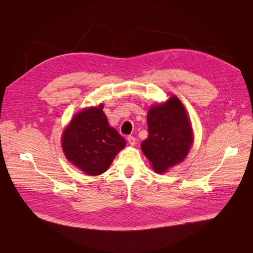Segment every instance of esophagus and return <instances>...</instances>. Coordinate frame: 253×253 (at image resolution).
<instances>
[{"label":"esophagus","mask_w":253,"mask_h":253,"mask_svg":"<svg viewBox=\"0 0 253 253\" xmlns=\"http://www.w3.org/2000/svg\"><path fill=\"white\" fill-rule=\"evenodd\" d=\"M127 140H128V142H129L130 145H134L135 142H136V141H135V140H136L135 137H133V136H131V135L127 137Z\"/></svg>","instance_id":"obj_1"}]
</instances>
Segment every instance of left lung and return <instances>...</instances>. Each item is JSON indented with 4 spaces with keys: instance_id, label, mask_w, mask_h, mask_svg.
<instances>
[{
    "instance_id": "8db88e82",
    "label": "left lung",
    "mask_w": 253,
    "mask_h": 253,
    "mask_svg": "<svg viewBox=\"0 0 253 253\" xmlns=\"http://www.w3.org/2000/svg\"><path fill=\"white\" fill-rule=\"evenodd\" d=\"M148 137L141 148L157 172H165L181 163L193 143V131L187 112L176 97L151 107L147 114Z\"/></svg>"
}]
</instances>
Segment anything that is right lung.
<instances>
[{
	"instance_id": "add662e5",
	"label": "right lung",
	"mask_w": 253,
	"mask_h": 253,
	"mask_svg": "<svg viewBox=\"0 0 253 253\" xmlns=\"http://www.w3.org/2000/svg\"><path fill=\"white\" fill-rule=\"evenodd\" d=\"M102 108L101 105L79 113L62 136L66 158L89 175L105 172L126 145L123 137L109 126Z\"/></svg>"
}]
</instances>
